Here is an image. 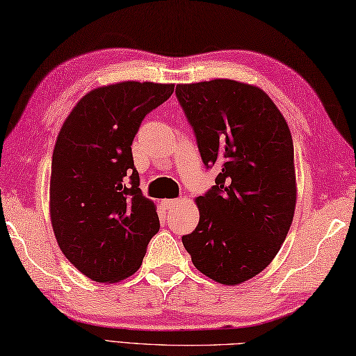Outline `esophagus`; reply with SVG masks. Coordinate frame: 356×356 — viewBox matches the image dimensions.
I'll return each mask as SVG.
<instances>
[{"instance_id": "obj_1", "label": "esophagus", "mask_w": 356, "mask_h": 356, "mask_svg": "<svg viewBox=\"0 0 356 356\" xmlns=\"http://www.w3.org/2000/svg\"><path fill=\"white\" fill-rule=\"evenodd\" d=\"M179 202H180V199H166V200H163L162 203H163V207H165L166 209H170V208H172L174 205H177Z\"/></svg>"}]
</instances>
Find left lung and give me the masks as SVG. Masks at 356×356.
<instances>
[{
  "mask_svg": "<svg viewBox=\"0 0 356 356\" xmlns=\"http://www.w3.org/2000/svg\"><path fill=\"white\" fill-rule=\"evenodd\" d=\"M176 97L216 185L197 197V228L182 237L194 266L238 284L268 266L291 228L293 143L282 113L259 87L231 79L179 84Z\"/></svg>",
  "mask_w": 356,
  "mask_h": 356,
  "instance_id": "obj_1",
  "label": "left lung"
}]
</instances>
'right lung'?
I'll return each mask as SVG.
<instances>
[{"instance_id":"right-lung-1","label":"right lung","mask_w":356,"mask_h":356,"mask_svg":"<svg viewBox=\"0 0 356 356\" xmlns=\"http://www.w3.org/2000/svg\"><path fill=\"white\" fill-rule=\"evenodd\" d=\"M172 84L119 82L76 104L51 157L50 216L63 254L82 274L115 283L140 268L161 223L142 195L131 143Z\"/></svg>"}]
</instances>
